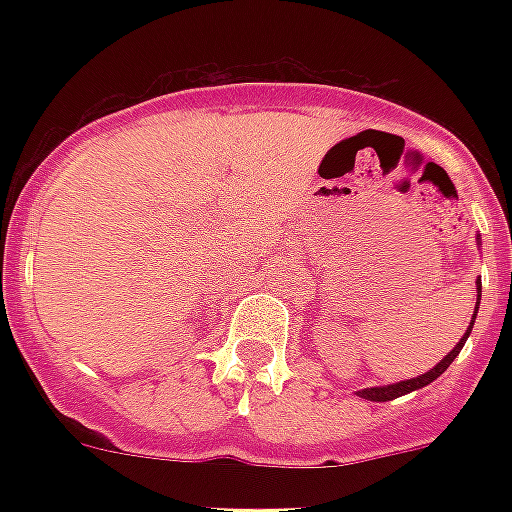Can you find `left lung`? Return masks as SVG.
<instances>
[{"instance_id":"left-lung-1","label":"left lung","mask_w":512,"mask_h":512,"mask_svg":"<svg viewBox=\"0 0 512 512\" xmlns=\"http://www.w3.org/2000/svg\"><path fill=\"white\" fill-rule=\"evenodd\" d=\"M478 303H481V284H478ZM478 303H476V313H478ZM476 313H473V321H476ZM473 321H470V327H468V332H465V337L457 342V348H454L449 356L441 358V364L433 366L430 372L420 374V377H414V380H401V382H396V385H382V388H364V390H358V396L366 398V401H393V398L404 396V393H412V390L430 385V382L436 380V377H441V374L449 369V364H452L454 358H457V353H460L462 345H465V340H468L470 329H473Z\"/></svg>"}]
</instances>
